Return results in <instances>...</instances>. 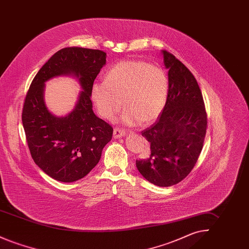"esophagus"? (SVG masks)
<instances>
[{"label":"esophagus","mask_w":249,"mask_h":249,"mask_svg":"<svg viewBox=\"0 0 249 249\" xmlns=\"http://www.w3.org/2000/svg\"><path fill=\"white\" fill-rule=\"evenodd\" d=\"M125 135H126L125 130H120V129H115L114 130V138H116V139L121 138V137H123Z\"/></svg>","instance_id":"obj_1"}]
</instances>
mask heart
I'll return each mask as SVG.
<instances>
[{"mask_svg":"<svg viewBox=\"0 0 249 249\" xmlns=\"http://www.w3.org/2000/svg\"><path fill=\"white\" fill-rule=\"evenodd\" d=\"M169 79L165 71L143 60H123L107 71L105 81L91 87V99L103 118L112 120L123 106L120 121L133 127L149 124L165 107Z\"/></svg>","mask_w":249,"mask_h":249,"instance_id":"1","label":"heart"}]
</instances>
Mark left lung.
<instances>
[{"instance_id":"1","label":"left lung","mask_w":249,"mask_h":249,"mask_svg":"<svg viewBox=\"0 0 249 249\" xmlns=\"http://www.w3.org/2000/svg\"><path fill=\"white\" fill-rule=\"evenodd\" d=\"M168 69L165 107L150 128L142 130L148 154L136 160L143 178L159 187H170L191 172L201 153L207 117L201 89L191 71L173 54L161 50Z\"/></svg>"}]
</instances>
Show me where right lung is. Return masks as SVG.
Returning a JSON list of instances; mask_svg holds the SVG:
<instances>
[{
	"mask_svg": "<svg viewBox=\"0 0 249 249\" xmlns=\"http://www.w3.org/2000/svg\"><path fill=\"white\" fill-rule=\"evenodd\" d=\"M107 63V53L89 48H62L36 73L25 98L22 124L32 157L50 178L70 183L86 177L99 162L112 139L113 128L92 110L91 87ZM74 77L82 91L64 117L52 114L44 102L45 82Z\"/></svg>",
	"mask_w": 249,
	"mask_h": 249,
	"instance_id": "obj_1",
	"label": "right lung"
}]
</instances>
